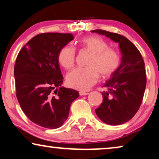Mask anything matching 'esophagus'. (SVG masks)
Segmentation results:
<instances>
[{"label": "esophagus", "mask_w": 159, "mask_h": 159, "mask_svg": "<svg viewBox=\"0 0 159 159\" xmlns=\"http://www.w3.org/2000/svg\"><path fill=\"white\" fill-rule=\"evenodd\" d=\"M89 94V93H87V92H82V91H80V95H88Z\"/></svg>", "instance_id": "esophagus-1"}]
</instances>
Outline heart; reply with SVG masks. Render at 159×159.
I'll list each match as a JSON object with an SVG mask.
<instances>
[{"label":"heart","instance_id":"1","mask_svg":"<svg viewBox=\"0 0 159 159\" xmlns=\"http://www.w3.org/2000/svg\"><path fill=\"white\" fill-rule=\"evenodd\" d=\"M80 46L91 53L87 62L88 67L76 69L66 76L67 84L79 90H88L96 83L99 75L106 79L111 76L119 68L121 62L119 53L116 50L108 48L103 38L90 36L80 40ZM58 61L64 69L69 70L75 66V50L66 45L58 53Z\"/></svg>","mask_w":159,"mask_h":159}]
</instances>
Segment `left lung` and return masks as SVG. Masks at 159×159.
<instances>
[{"instance_id":"left-lung-1","label":"left lung","mask_w":159,"mask_h":159,"mask_svg":"<svg viewBox=\"0 0 159 159\" xmlns=\"http://www.w3.org/2000/svg\"><path fill=\"white\" fill-rule=\"evenodd\" d=\"M91 32L119 43L121 64L102 86L103 102L95 111L107 125H121L134 116L142 103L146 87L144 61L138 49L125 37L102 30Z\"/></svg>"}]
</instances>
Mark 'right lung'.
I'll list each match as a JSON object with an SVG mask.
<instances>
[{
	"label": "right lung",
	"instance_id": "right-lung-1",
	"mask_svg": "<svg viewBox=\"0 0 159 159\" xmlns=\"http://www.w3.org/2000/svg\"><path fill=\"white\" fill-rule=\"evenodd\" d=\"M74 39L72 34L43 33L32 38L19 51L14 66L16 97L32 122L56 129L68 118L77 90L61 87L58 53Z\"/></svg>",
	"mask_w": 159,
	"mask_h": 159
}]
</instances>
